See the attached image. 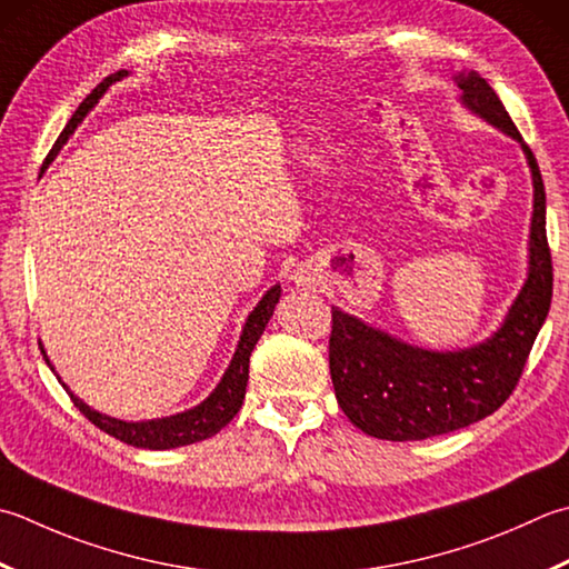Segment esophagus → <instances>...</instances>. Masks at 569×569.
<instances>
[{"instance_id": "obj_1", "label": "esophagus", "mask_w": 569, "mask_h": 569, "mask_svg": "<svg viewBox=\"0 0 569 569\" xmlns=\"http://www.w3.org/2000/svg\"><path fill=\"white\" fill-rule=\"evenodd\" d=\"M293 281H296L298 286H306V283H308V276H303V273H296V276H293Z\"/></svg>"}]
</instances>
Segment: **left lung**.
<instances>
[{"mask_svg":"<svg viewBox=\"0 0 569 569\" xmlns=\"http://www.w3.org/2000/svg\"><path fill=\"white\" fill-rule=\"evenodd\" d=\"M461 103L516 138L532 172L528 281L503 326L456 352L421 350L332 308L330 377L338 405L375 439L421 441L481 421L513 395L552 300V256L545 233V184L536 154L486 78L459 73Z\"/></svg>","mask_w":569,"mask_h":569,"instance_id":"obj_1","label":"left lung"}]
</instances>
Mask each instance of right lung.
<instances>
[{
    "label": "right lung",
    "mask_w": 569,
    "mask_h": 569,
    "mask_svg": "<svg viewBox=\"0 0 569 569\" xmlns=\"http://www.w3.org/2000/svg\"><path fill=\"white\" fill-rule=\"evenodd\" d=\"M126 76H128V71L110 73L108 78H103V83H98L93 91L88 93V98L83 100L81 106H78V110L71 116L69 126L63 128L59 140L53 142L49 158L43 164H49L56 158V152L63 148V142L69 140L71 132L78 128V122H81L88 110H91L98 103V98L108 91V86L120 81V78H126ZM278 298H281V286H273L271 291L263 293V298L259 300V306H256L247 318V326H243V330H241L237 352H233L227 372H224V377H221V382L214 387V392H211L202 405L187 409V411H182V415L150 419V421L113 419V417L100 415V411L88 407L83 399H78L61 380L59 382L63 385L66 392L71 395L73 405L81 409V415L88 421H91V425H96L100 431L110 433V437H116L122 443H130V447L162 451V449L187 447V443H194V441H204L209 437H214L217 431L224 429L229 421L237 417V411L241 409L243 395H247V382H249L251 350L256 348V342H259V338L263 336L266 326H269ZM39 348H41V342H39ZM41 352H43V348H41ZM43 360H47V365L51 367V360L47 358V352H43ZM51 370H53V367H51Z\"/></svg>",
    "instance_id": "right-lung-1"
}]
</instances>
